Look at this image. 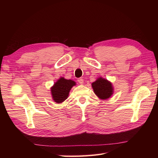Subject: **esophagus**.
Returning a JSON list of instances; mask_svg holds the SVG:
<instances>
[{
	"instance_id": "34e87169",
	"label": "esophagus",
	"mask_w": 158,
	"mask_h": 158,
	"mask_svg": "<svg viewBox=\"0 0 158 158\" xmlns=\"http://www.w3.org/2000/svg\"><path fill=\"white\" fill-rule=\"evenodd\" d=\"M78 82L80 84H84V80L82 78H78Z\"/></svg>"
}]
</instances>
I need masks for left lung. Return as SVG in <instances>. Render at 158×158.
Listing matches in <instances>:
<instances>
[{
  "label": "left lung",
  "mask_w": 158,
  "mask_h": 158,
  "mask_svg": "<svg viewBox=\"0 0 158 158\" xmlns=\"http://www.w3.org/2000/svg\"><path fill=\"white\" fill-rule=\"evenodd\" d=\"M94 92L100 99H107L112 96L114 88L112 83L106 78L100 76L92 84Z\"/></svg>",
  "instance_id": "left-lung-1"
}]
</instances>
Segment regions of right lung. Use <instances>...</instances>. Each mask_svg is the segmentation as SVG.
Wrapping results in <instances>:
<instances>
[{
  "instance_id": "add662e5",
  "label": "right lung",
  "mask_w": 158,
  "mask_h": 158,
  "mask_svg": "<svg viewBox=\"0 0 158 158\" xmlns=\"http://www.w3.org/2000/svg\"><path fill=\"white\" fill-rule=\"evenodd\" d=\"M76 84V82L73 80L60 77L51 88L52 100L56 103H61L64 102L69 97L71 88Z\"/></svg>"
}]
</instances>
